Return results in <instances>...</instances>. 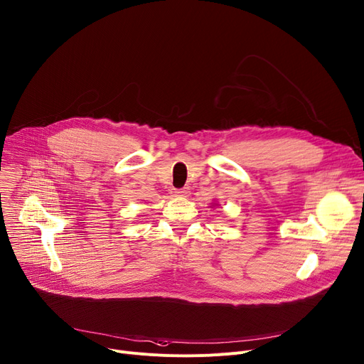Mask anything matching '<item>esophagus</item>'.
I'll use <instances>...</instances> for the list:
<instances>
[{"label": "esophagus", "mask_w": 364, "mask_h": 364, "mask_svg": "<svg viewBox=\"0 0 364 364\" xmlns=\"http://www.w3.org/2000/svg\"><path fill=\"white\" fill-rule=\"evenodd\" d=\"M188 193H190V191H188V187H183V188L174 190V195H176V196H180V198H181V196H187Z\"/></svg>", "instance_id": "1"}]
</instances>
